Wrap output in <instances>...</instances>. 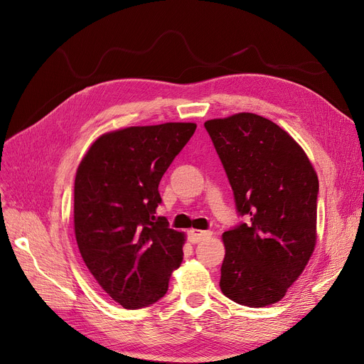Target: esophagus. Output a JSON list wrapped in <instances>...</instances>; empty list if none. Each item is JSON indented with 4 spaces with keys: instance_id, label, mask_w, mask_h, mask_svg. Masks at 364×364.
<instances>
[{
    "instance_id": "1",
    "label": "esophagus",
    "mask_w": 364,
    "mask_h": 364,
    "mask_svg": "<svg viewBox=\"0 0 364 364\" xmlns=\"http://www.w3.org/2000/svg\"><path fill=\"white\" fill-rule=\"evenodd\" d=\"M213 232H200V230H190L188 232V240L192 243H199L200 240L206 239V237H211Z\"/></svg>"
}]
</instances>
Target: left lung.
<instances>
[{
	"mask_svg": "<svg viewBox=\"0 0 364 364\" xmlns=\"http://www.w3.org/2000/svg\"><path fill=\"white\" fill-rule=\"evenodd\" d=\"M246 217L224 232L220 288L232 301H280L316 246L318 178L301 146L270 119L237 113L205 122Z\"/></svg>",
	"mask_w": 364,
	"mask_h": 364,
	"instance_id": "left-lung-1",
	"label": "left lung"
}]
</instances>
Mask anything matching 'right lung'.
I'll return each mask as SVG.
<instances>
[{
	"mask_svg": "<svg viewBox=\"0 0 364 364\" xmlns=\"http://www.w3.org/2000/svg\"><path fill=\"white\" fill-rule=\"evenodd\" d=\"M195 129L168 122L103 134L76 171V243L90 273L124 309L159 301L183 261L184 235L156 215L158 187Z\"/></svg>",
	"mask_w": 364,
	"mask_h": 364,
	"instance_id": "1",
	"label": "right lung"
}]
</instances>
